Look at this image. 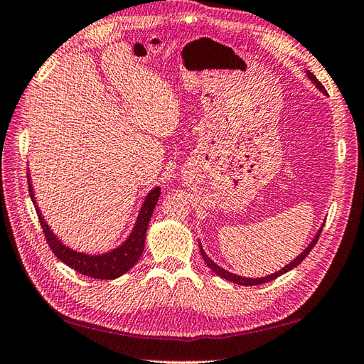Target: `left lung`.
<instances>
[{
	"instance_id": "1",
	"label": "left lung",
	"mask_w": 364,
	"mask_h": 364,
	"mask_svg": "<svg viewBox=\"0 0 364 364\" xmlns=\"http://www.w3.org/2000/svg\"><path fill=\"white\" fill-rule=\"evenodd\" d=\"M306 76H309L313 82H314V85H316L319 90L322 92V93H326V88H324V85H322L319 80L316 79V76L313 75V73H310V71H306ZM322 228H324V225H321V229L318 230V233H316V237L313 238V241L311 243L305 247V250L302 254H299V257H296L294 260L289 263V264H287L285 268H282L280 271H277V272H274V274H271V276H266V277H260V279H250V277H241V276H237V274H232V272H229V271H225V269H223L221 266H218L213 260H210V257L205 254V250L203 249V246L199 245V249H200V255H203V258H204V262L207 263V266L210 269H212L215 274H218V276L220 277H223V279H225V280H229V282H233V284H238V285H243V287H252V285H260V284H266V282H271V280H274V279H277V277H280L282 274H285V272H288V271H291L293 268H296V266L301 263V262H304V258L310 254V250L314 247V245L318 243V240H319V237H321V232H322Z\"/></svg>"
}]
</instances>
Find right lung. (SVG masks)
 <instances>
[{
  "label": "right lung",
  "mask_w": 364,
  "mask_h": 364,
  "mask_svg": "<svg viewBox=\"0 0 364 364\" xmlns=\"http://www.w3.org/2000/svg\"><path fill=\"white\" fill-rule=\"evenodd\" d=\"M28 185H29V195L32 203L36 205V212L38 216L40 225H42L46 243L50 249L54 252V255L59 258L60 262L70 266L71 269H75L84 276H88L92 279H101V280H112L119 276H123L132 266L139 262V258L143 254L144 249V237H146L148 224L154 212L157 200L160 198V188L156 187L148 193L146 199L140 208L139 218H136V223L131 232V235L124 241L123 245L118 246L117 249L110 250V252L101 254V255H88V254H80L62 245V241L54 235L53 230L50 229L43 220L42 213L34 200V191H32V183H31V176L28 174Z\"/></svg>",
  "instance_id": "right-lung-1"
}]
</instances>
